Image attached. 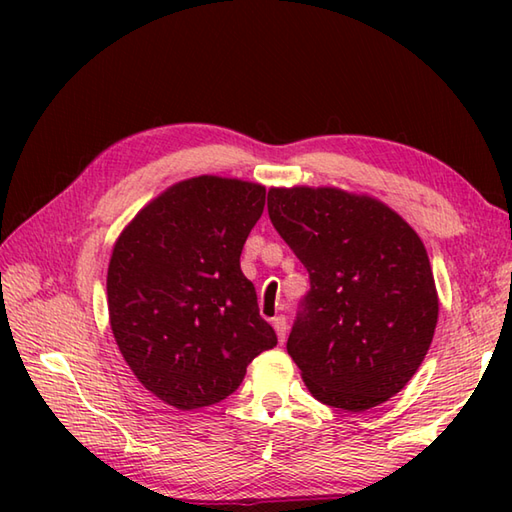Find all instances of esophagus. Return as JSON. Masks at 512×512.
<instances>
[{
	"label": "esophagus",
	"mask_w": 512,
	"mask_h": 512,
	"mask_svg": "<svg viewBox=\"0 0 512 512\" xmlns=\"http://www.w3.org/2000/svg\"><path fill=\"white\" fill-rule=\"evenodd\" d=\"M273 328H275V332H277L279 343H284V341H286V330H288V323H286L284 314H279V317L273 319Z\"/></svg>",
	"instance_id": "1"
}]
</instances>
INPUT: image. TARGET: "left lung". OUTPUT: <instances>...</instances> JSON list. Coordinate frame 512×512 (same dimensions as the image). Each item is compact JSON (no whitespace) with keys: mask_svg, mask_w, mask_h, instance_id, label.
<instances>
[{"mask_svg":"<svg viewBox=\"0 0 512 512\" xmlns=\"http://www.w3.org/2000/svg\"><path fill=\"white\" fill-rule=\"evenodd\" d=\"M268 215L310 275L286 343L310 394L345 411L396 396L440 310L418 233L380 200L336 187L270 189Z\"/></svg>","mask_w":512,"mask_h":512,"instance_id":"left-lung-1","label":"left lung"}]
</instances>
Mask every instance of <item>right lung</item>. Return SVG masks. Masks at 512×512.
Here are the masks:
<instances>
[{
    "mask_svg": "<svg viewBox=\"0 0 512 512\" xmlns=\"http://www.w3.org/2000/svg\"><path fill=\"white\" fill-rule=\"evenodd\" d=\"M266 189L237 178L173 184L118 235L107 308L118 350L147 391L191 411L231 396L277 345L239 268Z\"/></svg>",
    "mask_w": 512,
    "mask_h": 512,
    "instance_id": "1",
    "label": "right lung"
}]
</instances>
